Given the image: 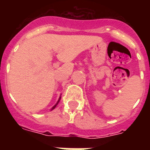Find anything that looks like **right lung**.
I'll return each mask as SVG.
<instances>
[{"mask_svg": "<svg viewBox=\"0 0 150 150\" xmlns=\"http://www.w3.org/2000/svg\"><path fill=\"white\" fill-rule=\"evenodd\" d=\"M60 100H61V97H60V98H59V100H58V101H57V103H56V104H55V105H54V107H52V108H51V110H54V108H55V107H56V106H57V103H59V101H60Z\"/></svg>", "mask_w": 150, "mask_h": 150, "instance_id": "right-lung-1", "label": "right lung"}]
</instances>
